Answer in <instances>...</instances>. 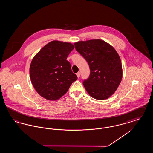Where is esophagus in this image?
Returning <instances> with one entry per match:
<instances>
[{
	"label": "esophagus",
	"instance_id": "obj_1",
	"mask_svg": "<svg viewBox=\"0 0 153 153\" xmlns=\"http://www.w3.org/2000/svg\"><path fill=\"white\" fill-rule=\"evenodd\" d=\"M77 77L78 78H79L80 77V72H78V73H77Z\"/></svg>",
	"mask_w": 153,
	"mask_h": 153
}]
</instances>
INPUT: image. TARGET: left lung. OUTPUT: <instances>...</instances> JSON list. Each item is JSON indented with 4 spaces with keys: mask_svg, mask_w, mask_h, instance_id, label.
<instances>
[{
    "mask_svg": "<svg viewBox=\"0 0 153 153\" xmlns=\"http://www.w3.org/2000/svg\"><path fill=\"white\" fill-rule=\"evenodd\" d=\"M74 46L90 68L89 77L83 81L88 94L99 100L109 98L117 91L123 76L121 60L116 50L99 39L79 41Z\"/></svg>",
    "mask_w": 153,
    "mask_h": 153,
    "instance_id": "8db88e82",
    "label": "left lung"
}]
</instances>
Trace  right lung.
Instances as JSON below:
<instances>
[{
	"label": "right lung",
	"mask_w": 153,
	"mask_h": 153,
	"mask_svg": "<svg viewBox=\"0 0 153 153\" xmlns=\"http://www.w3.org/2000/svg\"><path fill=\"white\" fill-rule=\"evenodd\" d=\"M74 48L70 42L53 41L33 57L30 66V80L41 96L49 100H57L77 80L76 74L66 60Z\"/></svg>",
	"instance_id": "right-lung-1"
}]
</instances>
